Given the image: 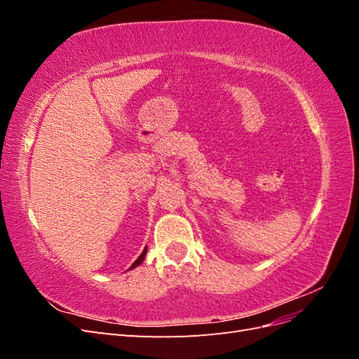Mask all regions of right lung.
Masks as SVG:
<instances>
[{
	"mask_svg": "<svg viewBox=\"0 0 359 359\" xmlns=\"http://www.w3.org/2000/svg\"><path fill=\"white\" fill-rule=\"evenodd\" d=\"M147 250H148V248L145 247V248H144V252H142V255H140V256H139V257H137V259L135 260V264H133L132 266H130V269H133V268L139 266L140 264H142V262H144V259H145V255H147Z\"/></svg>",
	"mask_w": 359,
	"mask_h": 359,
	"instance_id": "1",
	"label": "right lung"
}]
</instances>
